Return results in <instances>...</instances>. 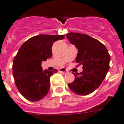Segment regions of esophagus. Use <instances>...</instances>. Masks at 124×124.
Instances as JSON below:
<instances>
[{"label":"esophagus","instance_id":"34e87169","mask_svg":"<svg viewBox=\"0 0 124 124\" xmlns=\"http://www.w3.org/2000/svg\"><path fill=\"white\" fill-rule=\"evenodd\" d=\"M59 72H61V73H63V74H67V73H68L67 71V70H65V69H64V68H62V69H60Z\"/></svg>","mask_w":124,"mask_h":124}]
</instances>
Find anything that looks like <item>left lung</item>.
Returning a JSON list of instances; mask_svg holds the SVG:
<instances>
[{"label":"left lung","instance_id":"1","mask_svg":"<svg viewBox=\"0 0 124 124\" xmlns=\"http://www.w3.org/2000/svg\"><path fill=\"white\" fill-rule=\"evenodd\" d=\"M66 36L78 49L76 62L83 65V72L74 73V81L68 86L76 94L88 95L95 91L105 78L111 57L105 46L90 36L73 32Z\"/></svg>","mask_w":124,"mask_h":124}]
</instances>
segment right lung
Listing matches in <instances>:
<instances>
[{"label":"right lung","instance_id":"add662e5","mask_svg":"<svg viewBox=\"0 0 124 124\" xmlns=\"http://www.w3.org/2000/svg\"><path fill=\"white\" fill-rule=\"evenodd\" d=\"M64 38L39 34L28 39L19 49L13 59V75L18 90L28 101H38L48 93L50 77L57 70L43 71L41 63L52 57L54 42Z\"/></svg>","mask_w":124,"mask_h":124}]
</instances>
